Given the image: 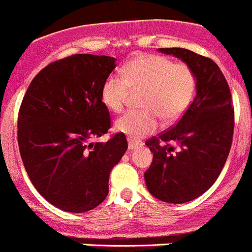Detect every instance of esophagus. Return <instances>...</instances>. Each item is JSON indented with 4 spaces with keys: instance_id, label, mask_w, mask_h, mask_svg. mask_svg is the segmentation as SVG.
Segmentation results:
<instances>
[{
    "instance_id": "1",
    "label": "esophagus",
    "mask_w": 252,
    "mask_h": 252,
    "mask_svg": "<svg viewBox=\"0 0 252 252\" xmlns=\"http://www.w3.org/2000/svg\"><path fill=\"white\" fill-rule=\"evenodd\" d=\"M141 141H136V140H132V139H128V149L132 150V149H136V148L141 147Z\"/></svg>"
}]
</instances>
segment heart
<instances>
[{
	"mask_svg": "<svg viewBox=\"0 0 252 252\" xmlns=\"http://www.w3.org/2000/svg\"><path fill=\"white\" fill-rule=\"evenodd\" d=\"M196 77L188 63L173 62L165 56L141 55L121 68V76L108 75L100 96L109 111L124 109L131 90H143L140 109L126 112L116 121V130L139 140L156 130L162 117L173 122L188 111L192 102Z\"/></svg>",
	"mask_w": 252,
	"mask_h": 252,
	"instance_id": "heart-1",
	"label": "heart"
}]
</instances>
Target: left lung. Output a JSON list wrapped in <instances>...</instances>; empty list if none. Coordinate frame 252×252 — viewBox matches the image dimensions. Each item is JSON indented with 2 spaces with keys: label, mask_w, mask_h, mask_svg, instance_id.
Instances as JSON below:
<instances>
[{
  "label": "left lung",
  "mask_w": 252,
  "mask_h": 252,
  "mask_svg": "<svg viewBox=\"0 0 252 252\" xmlns=\"http://www.w3.org/2000/svg\"><path fill=\"white\" fill-rule=\"evenodd\" d=\"M159 51L192 68L196 95L172 127L145 141L153 162L144 177L153 196L182 204L203 195L220 175L231 150L234 108L228 83L213 60L185 48Z\"/></svg>",
  "instance_id": "1"
}]
</instances>
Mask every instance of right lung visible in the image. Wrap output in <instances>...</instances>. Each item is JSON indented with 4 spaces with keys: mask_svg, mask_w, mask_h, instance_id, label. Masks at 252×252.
Here are the masks:
<instances>
[{
    "mask_svg": "<svg viewBox=\"0 0 252 252\" xmlns=\"http://www.w3.org/2000/svg\"><path fill=\"white\" fill-rule=\"evenodd\" d=\"M116 67L108 56L72 55L36 74L18 116V143L34 188L59 209L84 213L108 195L109 173L127 150L124 132L107 143L111 115L103 81Z\"/></svg>",
    "mask_w": 252,
    "mask_h": 252,
    "instance_id": "right-lung-1",
    "label": "right lung"
}]
</instances>
